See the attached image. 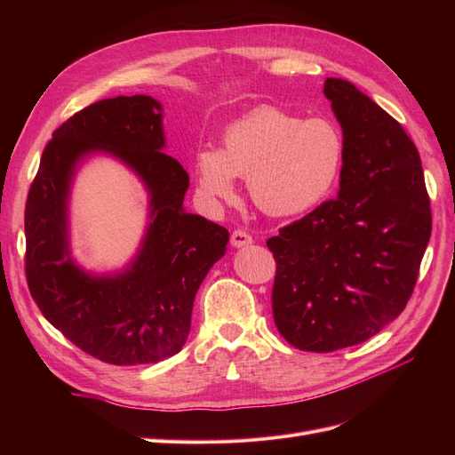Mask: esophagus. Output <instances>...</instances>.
I'll use <instances>...</instances> for the list:
<instances>
[{
    "label": "esophagus",
    "mask_w": 455,
    "mask_h": 455,
    "mask_svg": "<svg viewBox=\"0 0 455 455\" xmlns=\"http://www.w3.org/2000/svg\"><path fill=\"white\" fill-rule=\"evenodd\" d=\"M231 244L235 246V249H241V246L252 244V237L246 231H243V229H235V231L231 233Z\"/></svg>",
    "instance_id": "obj_1"
}]
</instances>
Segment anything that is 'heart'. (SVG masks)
I'll return each mask as SVG.
<instances>
[{"instance_id":"heart-1","label":"heart","mask_w":455,"mask_h":455,"mask_svg":"<svg viewBox=\"0 0 455 455\" xmlns=\"http://www.w3.org/2000/svg\"><path fill=\"white\" fill-rule=\"evenodd\" d=\"M343 157L346 140L334 121L301 119L281 108L261 106L231 123L218 151H197L194 174L206 199H231L233 178H246L256 209L269 216H294L328 197Z\"/></svg>"}]
</instances>
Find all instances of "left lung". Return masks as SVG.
I'll list each match as a JSON object with an SVG mask.
<instances>
[{
	"label": "left lung",
	"instance_id": "1",
	"mask_svg": "<svg viewBox=\"0 0 455 455\" xmlns=\"http://www.w3.org/2000/svg\"><path fill=\"white\" fill-rule=\"evenodd\" d=\"M324 96L346 140L339 191L267 239L275 324L315 353L363 343L404 311L433 222L418 148L401 123L346 79L328 77Z\"/></svg>",
	"mask_w": 455,
	"mask_h": 455
}]
</instances>
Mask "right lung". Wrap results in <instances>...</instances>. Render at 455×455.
Here are the masks:
<instances>
[{
  "label": "right lung",
  "mask_w": 455,
  "mask_h": 455,
  "mask_svg": "<svg viewBox=\"0 0 455 455\" xmlns=\"http://www.w3.org/2000/svg\"><path fill=\"white\" fill-rule=\"evenodd\" d=\"M161 104L146 94L94 102L52 132L24 211L26 281L45 319L102 363H159L182 349L206 273L226 254L229 231L184 211L189 176L164 154ZM106 150L150 191L152 222L123 274L96 278L67 249V196L76 163Z\"/></svg>",
  "instance_id": "obj_1"
}]
</instances>
